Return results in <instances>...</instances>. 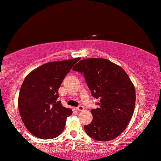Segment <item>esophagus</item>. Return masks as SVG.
Masks as SVG:
<instances>
[{"instance_id": "1", "label": "esophagus", "mask_w": 161, "mask_h": 161, "mask_svg": "<svg viewBox=\"0 0 161 161\" xmlns=\"http://www.w3.org/2000/svg\"><path fill=\"white\" fill-rule=\"evenodd\" d=\"M76 109H77L78 111H83L84 110V107L83 106H81V105H80V106H79L78 107H77L76 108Z\"/></svg>"}]
</instances>
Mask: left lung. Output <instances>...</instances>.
<instances>
[{
	"mask_svg": "<svg viewBox=\"0 0 161 161\" xmlns=\"http://www.w3.org/2000/svg\"><path fill=\"white\" fill-rule=\"evenodd\" d=\"M72 69L84 75L92 97L99 99V107L91 110L93 120L84 126L86 134L99 141L114 139L126 129L134 111L136 91L129 77L103 58L82 59Z\"/></svg>",
	"mask_w": 161,
	"mask_h": 161,
	"instance_id": "left-lung-1",
	"label": "left lung"
}]
</instances>
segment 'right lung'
<instances>
[{
    "label": "right lung",
    "mask_w": 161,
    "mask_h": 161,
    "mask_svg": "<svg viewBox=\"0 0 161 161\" xmlns=\"http://www.w3.org/2000/svg\"><path fill=\"white\" fill-rule=\"evenodd\" d=\"M80 58L47 62L26 76L18 97L20 115L27 129L42 139L56 138L63 131L72 110L63 107L58 89Z\"/></svg>",
    "instance_id": "1"
}]
</instances>
